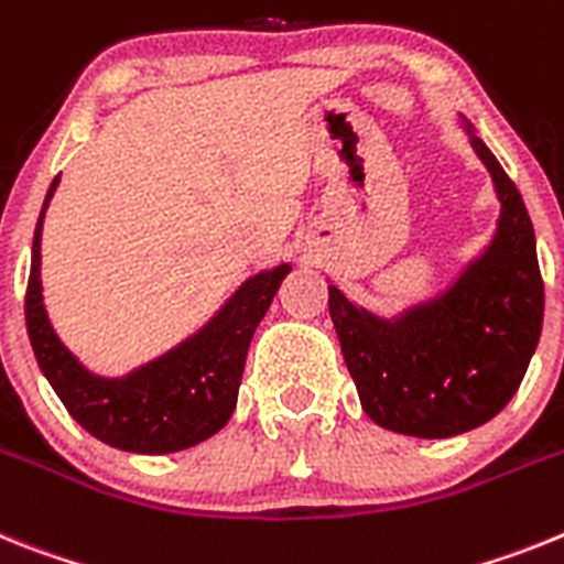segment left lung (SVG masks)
<instances>
[{
    "label": "left lung",
    "mask_w": 564,
    "mask_h": 564,
    "mask_svg": "<svg viewBox=\"0 0 564 564\" xmlns=\"http://www.w3.org/2000/svg\"><path fill=\"white\" fill-rule=\"evenodd\" d=\"M474 153L499 198L491 243L443 295L377 317L329 286V315L360 405L398 434L457 437L497 417L517 394L542 332L536 238L517 184L465 116Z\"/></svg>",
    "instance_id": "8db88e82"
}]
</instances>
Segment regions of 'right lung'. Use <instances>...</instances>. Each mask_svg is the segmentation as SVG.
Returning a JSON list of instances; mask_svg holds the SVG:
<instances>
[{"mask_svg": "<svg viewBox=\"0 0 564 564\" xmlns=\"http://www.w3.org/2000/svg\"><path fill=\"white\" fill-rule=\"evenodd\" d=\"M56 187L58 175L39 213L24 295V321L39 369L70 417L112 448L173 454L204 443L232 417L249 340L292 267L281 263L247 278L207 326L130 375H93L58 340L42 297V224Z\"/></svg>", "mask_w": 564, "mask_h": 564, "instance_id": "1", "label": "right lung"}]
</instances>
